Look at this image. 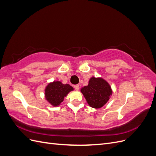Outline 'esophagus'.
<instances>
[{"instance_id":"34e87169","label":"esophagus","mask_w":156,"mask_h":156,"mask_svg":"<svg viewBox=\"0 0 156 156\" xmlns=\"http://www.w3.org/2000/svg\"><path fill=\"white\" fill-rule=\"evenodd\" d=\"M73 87H74V88L76 90H79V86L78 85V84H76V85H74L73 86Z\"/></svg>"}]
</instances>
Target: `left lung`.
<instances>
[{
	"label": "left lung",
	"mask_w": 156,
	"mask_h": 156,
	"mask_svg": "<svg viewBox=\"0 0 156 156\" xmlns=\"http://www.w3.org/2000/svg\"><path fill=\"white\" fill-rule=\"evenodd\" d=\"M81 92L89 106L101 108L109 100L112 90L108 83L101 77H92L87 86L81 88Z\"/></svg>",
	"instance_id": "1"
}]
</instances>
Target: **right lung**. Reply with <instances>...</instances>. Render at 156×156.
<instances>
[{"mask_svg": "<svg viewBox=\"0 0 156 156\" xmlns=\"http://www.w3.org/2000/svg\"><path fill=\"white\" fill-rule=\"evenodd\" d=\"M73 90L69 84H64L59 81L49 83L45 88V100L53 107H58L64 101V97Z\"/></svg>", "mask_w": 156, "mask_h": 156, "instance_id": "right-lung-1", "label": "right lung"}]
</instances>
